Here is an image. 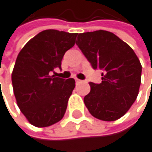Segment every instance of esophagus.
<instances>
[{"instance_id": "esophagus-1", "label": "esophagus", "mask_w": 152, "mask_h": 152, "mask_svg": "<svg viewBox=\"0 0 152 152\" xmlns=\"http://www.w3.org/2000/svg\"><path fill=\"white\" fill-rule=\"evenodd\" d=\"M75 82H77V83H81L82 82V80H80L78 78H75Z\"/></svg>"}]
</instances>
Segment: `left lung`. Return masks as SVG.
I'll use <instances>...</instances> for the list:
<instances>
[{"label": "left lung", "mask_w": 152, "mask_h": 152, "mask_svg": "<svg viewBox=\"0 0 152 152\" xmlns=\"http://www.w3.org/2000/svg\"><path fill=\"white\" fill-rule=\"evenodd\" d=\"M77 45L92 66L103 70L102 83H90L84 98L94 118L115 121L135 102L141 85L142 65L134 50L111 32L98 30L79 34Z\"/></svg>", "instance_id": "8db88e82"}]
</instances>
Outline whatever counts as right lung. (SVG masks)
<instances>
[{"mask_svg": "<svg viewBox=\"0 0 152 152\" xmlns=\"http://www.w3.org/2000/svg\"><path fill=\"white\" fill-rule=\"evenodd\" d=\"M77 35L44 30L29 40L18 55L11 75L14 95L21 112L36 127L50 126L65 115L75 82L50 73L61 67L63 56L75 45Z\"/></svg>", "mask_w": 152, "mask_h": 152, "instance_id": "obj_1", "label": "right lung"}]
</instances>
